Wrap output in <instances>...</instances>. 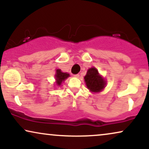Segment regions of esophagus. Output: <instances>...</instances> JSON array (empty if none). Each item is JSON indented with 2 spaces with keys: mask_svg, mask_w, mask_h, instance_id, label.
<instances>
[{
  "mask_svg": "<svg viewBox=\"0 0 149 149\" xmlns=\"http://www.w3.org/2000/svg\"><path fill=\"white\" fill-rule=\"evenodd\" d=\"M74 77H77V78H78V77H79V74H74Z\"/></svg>",
  "mask_w": 149,
  "mask_h": 149,
  "instance_id": "obj_1",
  "label": "esophagus"
}]
</instances>
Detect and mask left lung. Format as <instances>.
Here are the masks:
<instances>
[{"label":"left lung","mask_w":149,"mask_h":149,"mask_svg":"<svg viewBox=\"0 0 149 149\" xmlns=\"http://www.w3.org/2000/svg\"><path fill=\"white\" fill-rule=\"evenodd\" d=\"M84 79L88 88L93 92H100L105 88L106 84L104 79L100 76L95 68L89 69Z\"/></svg>","instance_id":"obj_1"}]
</instances>
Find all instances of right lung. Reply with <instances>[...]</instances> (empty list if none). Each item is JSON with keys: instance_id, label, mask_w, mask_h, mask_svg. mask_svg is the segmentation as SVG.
Instances as JSON below:
<instances>
[{"instance_id": "obj_1", "label": "right lung", "mask_w": 149, "mask_h": 149, "mask_svg": "<svg viewBox=\"0 0 149 149\" xmlns=\"http://www.w3.org/2000/svg\"><path fill=\"white\" fill-rule=\"evenodd\" d=\"M70 75L68 74L66 72H62L61 70L57 69L56 70V74H55V78H56V83L58 86H60L61 83L64 81L65 79H67Z\"/></svg>"}]
</instances>
